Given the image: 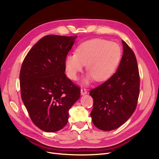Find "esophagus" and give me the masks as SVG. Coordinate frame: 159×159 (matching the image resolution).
I'll return each instance as SVG.
<instances>
[{
  "mask_svg": "<svg viewBox=\"0 0 159 159\" xmlns=\"http://www.w3.org/2000/svg\"><path fill=\"white\" fill-rule=\"evenodd\" d=\"M87 93H88V91H87V90H86V89H85V88H81V94L82 95L87 94Z\"/></svg>",
  "mask_w": 159,
  "mask_h": 159,
  "instance_id": "esophagus-1",
  "label": "esophagus"
}]
</instances>
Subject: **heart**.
Instances as JSON below:
<instances>
[{"mask_svg": "<svg viewBox=\"0 0 159 159\" xmlns=\"http://www.w3.org/2000/svg\"><path fill=\"white\" fill-rule=\"evenodd\" d=\"M122 50L117 43L103 39L86 41L77 48L75 54L67 55L65 66L68 77L78 79L84 65L89 74L85 80L88 84L95 78L98 81L109 79L116 70L121 57Z\"/></svg>", "mask_w": 159, "mask_h": 159, "instance_id": "obj_1", "label": "heart"}]
</instances>
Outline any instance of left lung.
Listing matches in <instances>:
<instances>
[{
  "label": "left lung",
  "mask_w": 159,
  "mask_h": 159,
  "mask_svg": "<svg viewBox=\"0 0 159 159\" xmlns=\"http://www.w3.org/2000/svg\"><path fill=\"white\" fill-rule=\"evenodd\" d=\"M123 54L117 71L89 92L93 99L91 119L94 125L102 131L121 126L137 105L140 76L136 56L123 40Z\"/></svg>",
  "instance_id": "obj_1"
}]
</instances>
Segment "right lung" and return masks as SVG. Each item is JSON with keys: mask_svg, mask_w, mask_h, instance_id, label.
<instances>
[{"mask_svg": "<svg viewBox=\"0 0 159 159\" xmlns=\"http://www.w3.org/2000/svg\"><path fill=\"white\" fill-rule=\"evenodd\" d=\"M76 36L47 35L28 52L20 71L22 100L36 127L46 132L63 129L80 88L67 78L65 59Z\"/></svg>", "mask_w": 159, "mask_h": 159, "instance_id": "right-lung-1", "label": "right lung"}]
</instances>
